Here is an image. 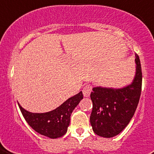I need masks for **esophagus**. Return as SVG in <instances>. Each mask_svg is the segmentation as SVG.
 <instances>
[{
	"mask_svg": "<svg viewBox=\"0 0 154 154\" xmlns=\"http://www.w3.org/2000/svg\"><path fill=\"white\" fill-rule=\"evenodd\" d=\"M92 89H93V87H92L91 85H86L83 88V90H82V93H83L84 97H88L90 96V94H91L92 92Z\"/></svg>",
	"mask_w": 154,
	"mask_h": 154,
	"instance_id": "1",
	"label": "esophagus"
}]
</instances>
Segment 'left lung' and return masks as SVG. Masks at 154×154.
Returning <instances> with one entry per match:
<instances>
[{"instance_id": "1", "label": "left lung", "mask_w": 154, "mask_h": 154, "mask_svg": "<svg viewBox=\"0 0 154 154\" xmlns=\"http://www.w3.org/2000/svg\"><path fill=\"white\" fill-rule=\"evenodd\" d=\"M136 73L131 84L120 89L94 87L90 94L93 110L90 124L97 135L112 137L119 134L134 115L141 96L142 72L136 55Z\"/></svg>"}]
</instances>
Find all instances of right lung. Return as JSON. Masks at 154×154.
I'll list each match as a JSON object with an SVG mask.
<instances>
[{
  "instance_id": "add662e5",
  "label": "right lung",
  "mask_w": 154,
  "mask_h": 154,
  "mask_svg": "<svg viewBox=\"0 0 154 154\" xmlns=\"http://www.w3.org/2000/svg\"><path fill=\"white\" fill-rule=\"evenodd\" d=\"M83 99L82 92L70 97L55 109L47 112H31L18 103L27 123L38 134L55 139L64 136L70 123V116L76 106Z\"/></svg>"
}]
</instances>
